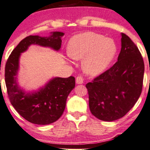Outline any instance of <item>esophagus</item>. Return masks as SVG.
Listing matches in <instances>:
<instances>
[{
  "mask_svg": "<svg viewBox=\"0 0 150 150\" xmlns=\"http://www.w3.org/2000/svg\"><path fill=\"white\" fill-rule=\"evenodd\" d=\"M83 81H84V79L82 76H78L76 79V82L77 84H82L83 83Z\"/></svg>",
  "mask_w": 150,
  "mask_h": 150,
  "instance_id": "1",
  "label": "esophagus"
}]
</instances>
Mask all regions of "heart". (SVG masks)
<instances>
[{
  "label": "heart",
  "instance_id": "b5f03b06",
  "mask_svg": "<svg viewBox=\"0 0 150 150\" xmlns=\"http://www.w3.org/2000/svg\"><path fill=\"white\" fill-rule=\"evenodd\" d=\"M116 50L113 40L92 32L76 35L68 45L69 56L75 60L83 58V69L90 75L103 72L113 59Z\"/></svg>",
  "mask_w": 150,
  "mask_h": 150
}]
</instances>
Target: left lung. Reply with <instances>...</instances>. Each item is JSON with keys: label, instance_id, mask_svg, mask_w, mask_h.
<instances>
[{"label": "left lung", "instance_id": "obj_1", "mask_svg": "<svg viewBox=\"0 0 150 150\" xmlns=\"http://www.w3.org/2000/svg\"><path fill=\"white\" fill-rule=\"evenodd\" d=\"M121 35L118 61L86 84L91 112L104 121L125 116L137 102L143 89V57L129 37L123 33Z\"/></svg>", "mask_w": 150, "mask_h": 150}]
</instances>
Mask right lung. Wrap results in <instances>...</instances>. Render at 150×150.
Here are the masks:
<instances>
[{
    "instance_id": "right-lung-1",
    "label": "right lung",
    "mask_w": 150,
    "mask_h": 150,
    "mask_svg": "<svg viewBox=\"0 0 150 150\" xmlns=\"http://www.w3.org/2000/svg\"><path fill=\"white\" fill-rule=\"evenodd\" d=\"M63 32H55L49 38L29 36L19 42L6 62L5 80L8 98L17 112L28 121L36 125H48L63 114L67 98L75 87V79L54 78L38 92L29 94L19 88L16 83L21 53L32 44L50 47L58 50L61 46Z\"/></svg>"
}]
</instances>
